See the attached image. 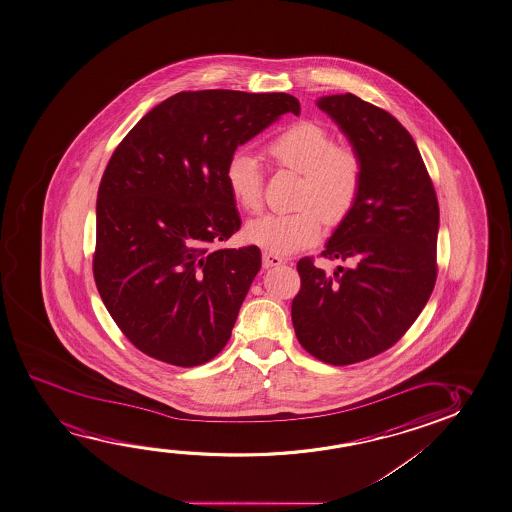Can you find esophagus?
I'll list each match as a JSON object with an SVG mask.
<instances>
[{"label": "esophagus", "mask_w": 512, "mask_h": 512, "mask_svg": "<svg viewBox=\"0 0 512 512\" xmlns=\"http://www.w3.org/2000/svg\"><path fill=\"white\" fill-rule=\"evenodd\" d=\"M283 262H285V260H283L280 255H276V253H262V264H264V267L282 266Z\"/></svg>", "instance_id": "obj_1"}]
</instances>
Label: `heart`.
<instances>
[{"mask_svg": "<svg viewBox=\"0 0 512 512\" xmlns=\"http://www.w3.org/2000/svg\"><path fill=\"white\" fill-rule=\"evenodd\" d=\"M267 158L303 176L292 213H267L246 223L245 239L271 253H294L319 241L324 216L340 220L363 185V162L349 144H334L324 126L299 121L267 142ZM225 183L237 206L248 213L262 206V167L250 151H236L225 167ZM325 215L322 216L321 213Z\"/></svg>", "mask_w": 512, "mask_h": 512, "instance_id": "b5f03b06", "label": "heart"}]
</instances>
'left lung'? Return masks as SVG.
I'll list each match as a JSON object with an SVG mask.
<instances>
[{
    "instance_id": "obj_1",
    "label": "left lung",
    "mask_w": 512,
    "mask_h": 512,
    "mask_svg": "<svg viewBox=\"0 0 512 512\" xmlns=\"http://www.w3.org/2000/svg\"><path fill=\"white\" fill-rule=\"evenodd\" d=\"M317 105L361 156L363 185L322 252L349 267L326 275L310 257L299 260L292 324L306 352L345 366L393 347L423 312L437 280L440 213L417 144L398 119L352 93Z\"/></svg>"
}]
</instances>
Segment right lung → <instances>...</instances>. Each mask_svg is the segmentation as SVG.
Wrapping results in <instances>:
<instances>
[{
    "label": "right lung",
    "mask_w": 512,
    "mask_h": 512,
    "mask_svg": "<svg viewBox=\"0 0 512 512\" xmlns=\"http://www.w3.org/2000/svg\"><path fill=\"white\" fill-rule=\"evenodd\" d=\"M285 112L299 116L287 93L181 91L112 153L93 275L107 312L149 357L190 368L227 345L262 259L257 246L209 248L241 227L225 167Z\"/></svg>",
    "instance_id": "obj_1"
}]
</instances>
